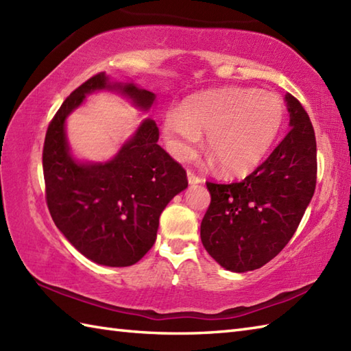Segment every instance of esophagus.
Instances as JSON below:
<instances>
[{
	"label": "esophagus",
	"instance_id": "esophagus-1",
	"mask_svg": "<svg viewBox=\"0 0 351 351\" xmlns=\"http://www.w3.org/2000/svg\"><path fill=\"white\" fill-rule=\"evenodd\" d=\"M187 178H189V184H200V182H202V180H200V178L196 175V173H193V171L191 170H189L187 171Z\"/></svg>",
	"mask_w": 351,
	"mask_h": 351
}]
</instances>
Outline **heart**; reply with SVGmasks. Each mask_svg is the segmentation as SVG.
<instances>
[{
    "instance_id": "b5f03b06",
    "label": "heart",
    "mask_w": 351,
    "mask_h": 351,
    "mask_svg": "<svg viewBox=\"0 0 351 351\" xmlns=\"http://www.w3.org/2000/svg\"><path fill=\"white\" fill-rule=\"evenodd\" d=\"M285 119L279 96L256 88L223 87L189 96L162 121L169 151L185 160L206 132V151L226 176L255 170L274 145Z\"/></svg>"
}]
</instances>
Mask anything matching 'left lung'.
I'll list each match as a JSON object with an SVG mask.
<instances>
[{
	"label": "left lung",
	"mask_w": 351,
	"mask_h": 351,
	"mask_svg": "<svg viewBox=\"0 0 351 351\" xmlns=\"http://www.w3.org/2000/svg\"><path fill=\"white\" fill-rule=\"evenodd\" d=\"M291 131L241 182H206L211 204L200 223L202 244L229 271L256 270L285 247L317 184V143L309 116L285 95Z\"/></svg>",
	"instance_id": "obj_1"
}]
</instances>
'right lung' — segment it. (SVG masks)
Listing matches in <instances>:
<instances>
[{
	"label": "right lung",
	"instance_id": "right-lung-1",
	"mask_svg": "<svg viewBox=\"0 0 351 351\" xmlns=\"http://www.w3.org/2000/svg\"><path fill=\"white\" fill-rule=\"evenodd\" d=\"M116 92L149 111L156 96L106 72L75 88L52 119L43 145L47 204L56 226L87 259L107 267L138 263L156 240L160 215L189 187L187 173L156 143L158 126L146 117L108 161L72 155L66 119L95 92Z\"/></svg>",
	"mask_w": 351,
	"mask_h": 351
}]
</instances>
